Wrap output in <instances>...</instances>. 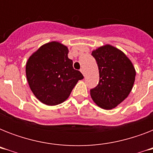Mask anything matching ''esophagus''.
Returning a JSON list of instances; mask_svg holds the SVG:
<instances>
[{"label": "esophagus", "mask_w": 153, "mask_h": 153, "mask_svg": "<svg viewBox=\"0 0 153 153\" xmlns=\"http://www.w3.org/2000/svg\"><path fill=\"white\" fill-rule=\"evenodd\" d=\"M80 71L82 72V74H83V75H85V71H84V69H83V68H82V69L80 70Z\"/></svg>", "instance_id": "34e87169"}]
</instances>
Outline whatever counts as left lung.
I'll return each mask as SVG.
<instances>
[{"instance_id": "left-lung-1", "label": "left lung", "mask_w": 153, "mask_h": 153, "mask_svg": "<svg viewBox=\"0 0 153 153\" xmlns=\"http://www.w3.org/2000/svg\"><path fill=\"white\" fill-rule=\"evenodd\" d=\"M99 71V82L91 90V96L104 109L117 107L128 96L135 82L136 71L126 54L105 44L92 51Z\"/></svg>"}]
</instances>
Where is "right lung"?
<instances>
[{"label": "right lung", "mask_w": 153, "mask_h": 153, "mask_svg": "<svg viewBox=\"0 0 153 153\" xmlns=\"http://www.w3.org/2000/svg\"><path fill=\"white\" fill-rule=\"evenodd\" d=\"M68 48L57 41L42 45L26 63V77L36 98L47 105H56L66 101L79 80L83 79L73 68Z\"/></svg>", "instance_id": "right-lung-1"}]
</instances>
